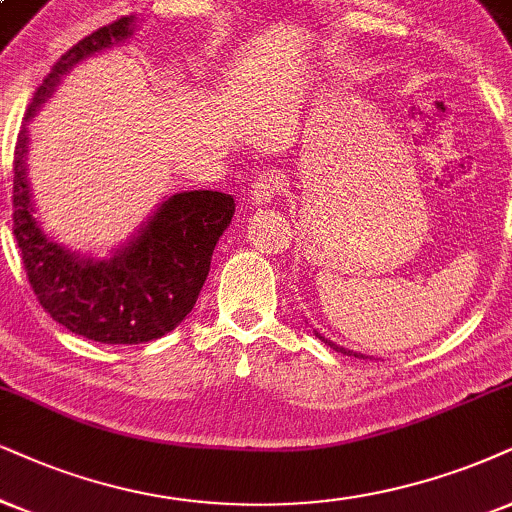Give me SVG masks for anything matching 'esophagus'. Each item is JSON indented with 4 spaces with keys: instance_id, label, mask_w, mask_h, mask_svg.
<instances>
[{
    "instance_id": "34e87169",
    "label": "esophagus",
    "mask_w": 512,
    "mask_h": 512,
    "mask_svg": "<svg viewBox=\"0 0 512 512\" xmlns=\"http://www.w3.org/2000/svg\"><path fill=\"white\" fill-rule=\"evenodd\" d=\"M280 189H282L280 170H263L249 189V201L254 206L270 204V199H275L277 194H280Z\"/></svg>"
}]
</instances>
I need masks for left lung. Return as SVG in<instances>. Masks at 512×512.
Wrapping results in <instances>:
<instances>
[{
    "label": "left lung",
    "mask_w": 512,
    "mask_h": 512,
    "mask_svg": "<svg viewBox=\"0 0 512 512\" xmlns=\"http://www.w3.org/2000/svg\"><path fill=\"white\" fill-rule=\"evenodd\" d=\"M318 337H320V334H318ZM320 339H323V342H325L327 346H332V349H334V351H342V353H346V356H358V353H351V351H346V349H342V346L332 344V342H330V339H325V337H320Z\"/></svg>",
    "instance_id": "8db88e82"
}]
</instances>
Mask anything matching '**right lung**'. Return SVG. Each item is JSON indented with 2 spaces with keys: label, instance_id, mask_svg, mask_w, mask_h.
I'll list each match as a JSON object with an SVG mask.
<instances>
[{
  "label": "right lung",
  "instance_id": "right-lung-1",
  "mask_svg": "<svg viewBox=\"0 0 512 512\" xmlns=\"http://www.w3.org/2000/svg\"><path fill=\"white\" fill-rule=\"evenodd\" d=\"M123 16L73 44L37 87L28 121L68 68L130 37ZM25 125L14 149V237L30 287L56 323L102 344H144L175 330L197 304L218 237L235 216L230 194L194 189L163 201L140 235L109 261H90L54 244L37 225L25 178Z\"/></svg>",
  "mask_w": 512,
  "mask_h": 512
}]
</instances>
